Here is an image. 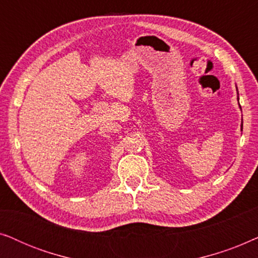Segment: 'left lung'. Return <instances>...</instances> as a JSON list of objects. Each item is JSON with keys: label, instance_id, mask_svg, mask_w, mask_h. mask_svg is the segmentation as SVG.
<instances>
[{"label": "left lung", "instance_id": "obj_1", "mask_svg": "<svg viewBox=\"0 0 258 258\" xmlns=\"http://www.w3.org/2000/svg\"><path fill=\"white\" fill-rule=\"evenodd\" d=\"M237 100H238V98H237ZM239 108H241V105H239ZM241 126H242V129H243V122H242V125Z\"/></svg>", "mask_w": 258, "mask_h": 258}]
</instances>
